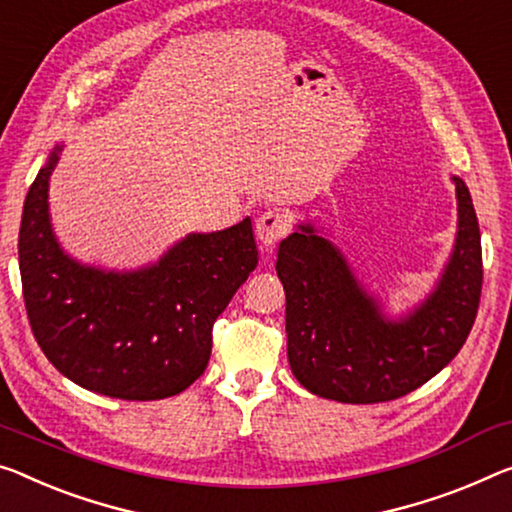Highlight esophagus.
<instances>
[{
    "mask_svg": "<svg viewBox=\"0 0 512 512\" xmlns=\"http://www.w3.org/2000/svg\"><path fill=\"white\" fill-rule=\"evenodd\" d=\"M288 233V219L279 210H267L256 222V238L263 247H274Z\"/></svg>",
    "mask_w": 512,
    "mask_h": 512,
    "instance_id": "34e87169",
    "label": "esophagus"
}]
</instances>
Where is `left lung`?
Returning a JSON list of instances; mask_svg holds the SVG:
<instances>
[{
    "mask_svg": "<svg viewBox=\"0 0 512 512\" xmlns=\"http://www.w3.org/2000/svg\"><path fill=\"white\" fill-rule=\"evenodd\" d=\"M458 233L432 293L398 320L382 313L341 249L313 224L281 240L288 361L304 389L368 405L419 389L458 355L474 327L483 286L481 231L465 180L453 176Z\"/></svg>",
    "mask_w": 512,
    "mask_h": 512,
    "instance_id": "1",
    "label": "left lung"
}]
</instances>
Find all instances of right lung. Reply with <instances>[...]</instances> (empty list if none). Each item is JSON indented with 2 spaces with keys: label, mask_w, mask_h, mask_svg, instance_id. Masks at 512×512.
<instances>
[{
  "label": "right lung",
  "mask_w": 512,
  "mask_h": 512,
  "mask_svg": "<svg viewBox=\"0 0 512 512\" xmlns=\"http://www.w3.org/2000/svg\"><path fill=\"white\" fill-rule=\"evenodd\" d=\"M61 146L31 183L18 254L31 332L61 375L121 400H160L203 375L212 325L258 265L251 219L190 233L132 272L70 258L50 224V176Z\"/></svg>",
  "instance_id": "1"
}]
</instances>
